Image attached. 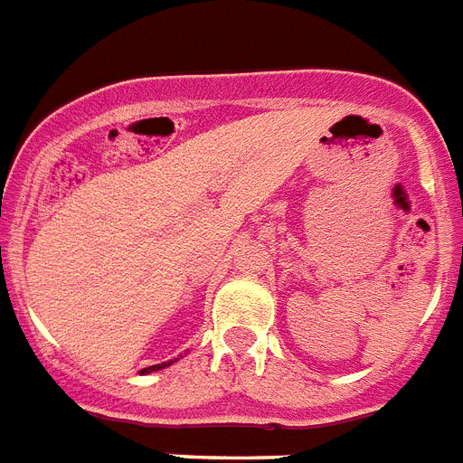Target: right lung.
<instances>
[{
    "label": "right lung",
    "mask_w": 463,
    "mask_h": 463,
    "mask_svg": "<svg viewBox=\"0 0 463 463\" xmlns=\"http://www.w3.org/2000/svg\"><path fill=\"white\" fill-rule=\"evenodd\" d=\"M169 364H174V359H171V362L155 364V366H148V369H141V373H150V371H159V369H165V366H169Z\"/></svg>",
    "instance_id": "right-lung-1"
}]
</instances>
